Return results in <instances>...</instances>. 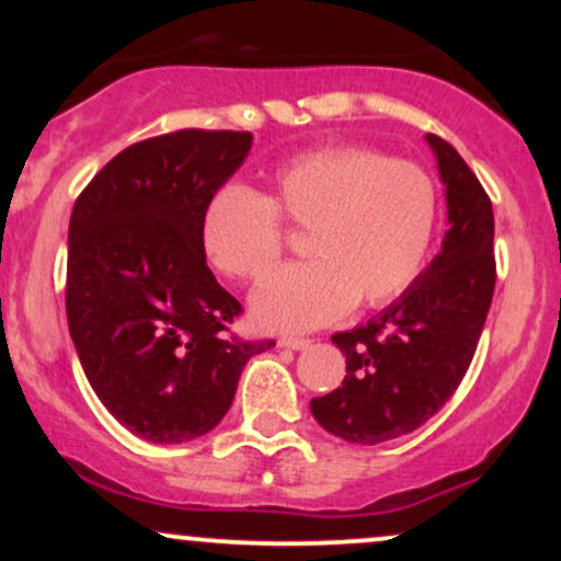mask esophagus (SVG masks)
Masks as SVG:
<instances>
[{"label":"esophagus","mask_w":561,"mask_h":561,"mask_svg":"<svg viewBox=\"0 0 561 561\" xmlns=\"http://www.w3.org/2000/svg\"><path fill=\"white\" fill-rule=\"evenodd\" d=\"M279 345L282 347H293V351H306V347H311V340H306V337H282Z\"/></svg>","instance_id":"34e87169"}]
</instances>
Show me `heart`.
<instances>
[{
  "instance_id": "b5f03b06",
  "label": "heart",
  "mask_w": 561,
  "mask_h": 561,
  "mask_svg": "<svg viewBox=\"0 0 561 561\" xmlns=\"http://www.w3.org/2000/svg\"><path fill=\"white\" fill-rule=\"evenodd\" d=\"M308 231L311 261L268 276L253 317L308 332L345 317L356 300L385 306L422 274L437 227V186L422 165L362 147L319 150L272 176V195L227 184L208 199L199 242L218 272L261 279L285 250V227Z\"/></svg>"
}]
</instances>
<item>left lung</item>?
I'll use <instances>...</instances> for the list:
<instances>
[{"mask_svg":"<svg viewBox=\"0 0 561 561\" xmlns=\"http://www.w3.org/2000/svg\"><path fill=\"white\" fill-rule=\"evenodd\" d=\"M427 141L446 184L440 253L379 317L332 334L345 379L311 401L327 433L358 446L414 433L446 405L472 364L493 300L491 197L446 139L427 134Z\"/></svg>","mask_w":561,"mask_h":561,"instance_id":"obj_1","label":"left lung"}]
</instances>
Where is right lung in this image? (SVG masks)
Wrapping results in <instances>:
<instances>
[{
    "label": "right lung",
    "mask_w": 561,
    "mask_h": 561,
    "mask_svg": "<svg viewBox=\"0 0 561 561\" xmlns=\"http://www.w3.org/2000/svg\"><path fill=\"white\" fill-rule=\"evenodd\" d=\"M250 131L163 134L126 147L81 192L68 229V330L105 409L150 443L210 433L244 364L274 340L231 337L242 313L205 263L208 199Z\"/></svg>",
    "instance_id": "right-lung-1"
}]
</instances>
